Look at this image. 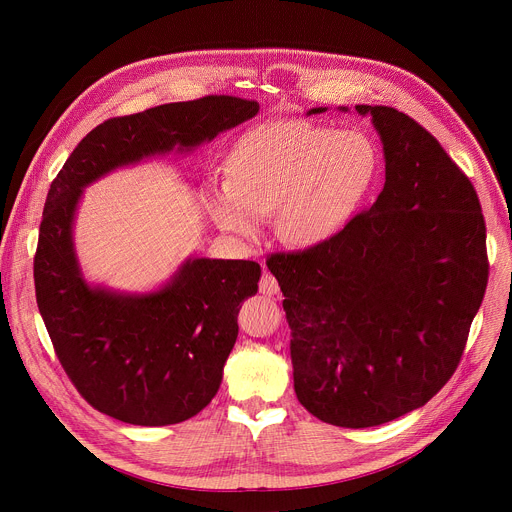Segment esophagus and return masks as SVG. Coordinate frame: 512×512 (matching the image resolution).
Masks as SVG:
<instances>
[{
    "label": "esophagus",
    "mask_w": 512,
    "mask_h": 512,
    "mask_svg": "<svg viewBox=\"0 0 512 512\" xmlns=\"http://www.w3.org/2000/svg\"><path fill=\"white\" fill-rule=\"evenodd\" d=\"M259 291H261V294H265V296L277 294V291H279V283H277L275 275H271L269 271H263V275H261V279H259Z\"/></svg>",
    "instance_id": "1"
}]
</instances>
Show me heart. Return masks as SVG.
I'll list each match as a JSON object with an SVG mask.
<instances>
[{
    "label": "heart",
    "instance_id": "obj_1",
    "mask_svg": "<svg viewBox=\"0 0 512 512\" xmlns=\"http://www.w3.org/2000/svg\"><path fill=\"white\" fill-rule=\"evenodd\" d=\"M377 148L360 131L312 121H273L251 129L231 154V176L212 178L206 206L235 235L259 231L277 208V233L294 245L334 237L371 190Z\"/></svg>",
    "mask_w": 512,
    "mask_h": 512
}]
</instances>
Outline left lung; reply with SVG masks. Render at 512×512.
<instances>
[{
    "label": "left lung",
    "mask_w": 512,
    "mask_h": 512,
    "mask_svg": "<svg viewBox=\"0 0 512 512\" xmlns=\"http://www.w3.org/2000/svg\"><path fill=\"white\" fill-rule=\"evenodd\" d=\"M356 111L371 113L383 141L377 202L328 241L267 257L285 298L298 401L352 429L393 421L452 379L488 283L468 176L409 115Z\"/></svg>",
    "instance_id": "1"
}]
</instances>
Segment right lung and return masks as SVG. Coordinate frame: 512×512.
<instances>
[{"instance_id": "right-lung-1", "label": "right lung", "mask_w": 512, "mask_h": 512, "mask_svg": "<svg viewBox=\"0 0 512 512\" xmlns=\"http://www.w3.org/2000/svg\"><path fill=\"white\" fill-rule=\"evenodd\" d=\"M259 111L257 101L208 95L97 125L52 180L34 255L36 302L70 383L97 411L131 425H172L202 411L223 381L239 308L257 294L255 261L188 259L154 294L91 287L72 249L87 184L143 158L190 150Z\"/></svg>"}]
</instances>
